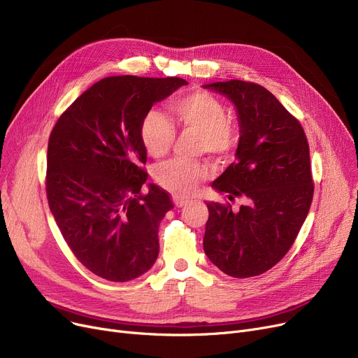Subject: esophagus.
<instances>
[{"mask_svg": "<svg viewBox=\"0 0 358 358\" xmlns=\"http://www.w3.org/2000/svg\"><path fill=\"white\" fill-rule=\"evenodd\" d=\"M173 200H174L176 208H184V206L189 204V200H187V199H182V197H177V196H176Z\"/></svg>", "mask_w": 358, "mask_h": 358, "instance_id": "esophagus-1", "label": "esophagus"}]
</instances>
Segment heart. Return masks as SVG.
Here are the masks:
<instances>
[{
  "instance_id": "obj_1",
  "label": "heart",
  "mask_w": 358,
  "mask_h": 358,
  "mask_svg": "<svg viewBox=\"0 0 358 358\" xmlns=\"http://www.w3.org/2000/svg\"><path fill=\"white\" fill-rule=\"evenodd\" d=\"M171 113L178 127L196 131L197 150L216 158H228L238 146L236 126L229 120V111L219 99L206 91L187 94L171 103ZM141 139L148 154L161 158L176 142V127L161 110H149L141 122ZM209 169L192 159L176 158L161 164L155 177L161 187L176 196H189L208 178Z\"/></svg>"
}]
</instances>
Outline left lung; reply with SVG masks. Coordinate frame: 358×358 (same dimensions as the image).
<instances>
[{"mask_svg": "<svg viewBox=\"0 0 358 358\" xmlns=\"http://www.w3.org/2000/svg\"><path fill=\"white\" fill-rule=\"evenodd\" d=\"M236 107V161L212 187L231 203H208L203 248L231 277L247 278L273 268L302 228L313 197L309 143L299 120L258 84L231 80L203 85Z\"/></svg>", "mask_w": 358, "mask_h": 358, "instance_id": "1", "label": "left lung"}]
</instances>
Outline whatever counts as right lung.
Listing matches in <instances>:
<instances>
[{"label": "right lung", "instance_id": "add662e5", "mask_svg": "<svg viewBox=\"0 0 358 358\" xmlns=\"http://www.w3.org/2000/svg\"><path fill=\"white\" fill-rule=\"evenodd\" d=\"M187 81L177 77H107L84 91L56 122L48 143L46 194L72 254L108 281L146 273L159 252L158 228L174 208L149 184L141 122Z\"/></svg>", "mask_w": 358, "mask_h": 358}]
</instances>
